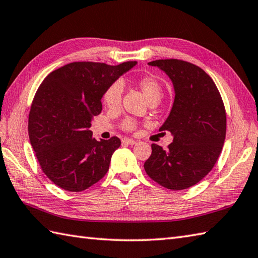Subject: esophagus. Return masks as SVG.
<instances>
[{
	"mask_svg": "<svg viewBox=\"0 0 258 258\" xmlns=\"http://www.w3.org/2000/svg\"><path fill=\"white\" fill-rule=\"evenodd\" d=\"M123 143H126V144H130V145H134L136 144V141L135 140H132V139H128V138H124L122 140Z\"/></svg>",
	"mask_w": 258,
	"mask_h": 258,
	"instance_id": "1",
	"label": "esophagus"
}]
</instances>
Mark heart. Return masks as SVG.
Listing matches in <instances>:
<instances>
[{
  "instance_id": "b5f03b06",
  "label": "heart",
  "mask_w": 258,
  "mask_h": 258,
  "mask_svg": "<svg viewBox=\"0 0 258 258\" xmlns=\"http://www.w3.org/2000/svg\"><path fill=\"white\" fill-rule=\"evenodd\" d=\"M135 85L139 87L140 91L143 93V95L149 102L157 100L163 94V86L156 78L152 75H143L135 81ZM122 94H123V86L119 82H114V83L109 84L106 90L103 93V103L104 105L108 108H116L119 106L120 101H122ZM122 128L127 132H133L138 128L139 123L133 118H125L122 122Z\"/></svg>"
}]
</instances>
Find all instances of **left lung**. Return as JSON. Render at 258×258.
<instances>
[{"label":"left lung","instance_id":"8db88e82","mask_svg":"<svg viewBox=\"0 0 258 258\" xmlns=\"http://www.w3.org/2000/svg\"><path fill=\"white\" fill-rule=\"evenodd\" d=\"M149 64L173 82L174 104L160 131L171 132L174 140L166 150L152 144L145 172L163 187L186 189L204 178L218 160L226 136L225 106L211 76L197 65L177 58Z\"/></svg>","mask_w":258,"mask_h":258}]
</instances>
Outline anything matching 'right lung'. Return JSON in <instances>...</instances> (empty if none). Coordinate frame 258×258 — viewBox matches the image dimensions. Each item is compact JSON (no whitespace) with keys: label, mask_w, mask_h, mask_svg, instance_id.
Returning a JSON list of instances; mask_svg holds the SVG:
<instances>
[{"label":"right lung","mask_w":258,"mask_h":258,"mask_svg":"<svg viewBox=\"0 0 258 258\" xmlns=\"http://www.w3.org/2000/svg\"><path fill=\"white\" fill-rule=\"evenodd\" d=\"M136 64L73 62L43 80L29 114V138L43 173L69 191H82L108 171L116 136L96 141L91 120L102 112L104 91Z\"/></svg>","instance_id":"add662e5"}]
</instances>
